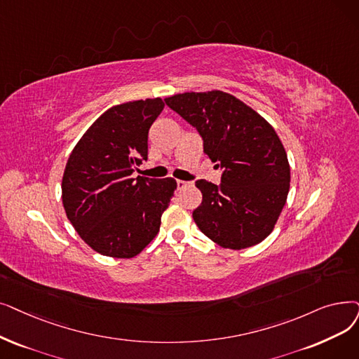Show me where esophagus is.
Masks as SVG:
<instances>
[{
	"mask_svg": "<svg viewBox=\"0 0 359 359\" xmlns=\"http://www.w3.org/2000/svg\"><path fill=\"white\" fill-rule=\"evenodd\" d=\"M176 183H177V189H184L186 186L191 184V182H186V180H176Z\"/></svg>",
	"mask_w": 359,
	"mask_h": 359,
	"instance_id": "esophagus-1",
	"label": "esophagus"
}]
</instances>
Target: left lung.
I'll list each match as a JSON object with an SVG mask.
<instances>
[{
	"instance_id": "1",
	"label": "left lung",
	"mask_w": 359,
	"mask_h": 359,
	"mask_svg": "<svg viewBox=\"0 0 359 359\" xmlns=\"http://www.w3.org/2000/svg\"><path fill=\"white\" fill-rule=\"evenodd\" d=\"M164 101L198 130L204 152L223 170L222 184L196 180L202 202L192 217L199 230L229 249L262 242L290 186L287 155L271 124L222 90L184 92Z\"/></svg>"
}]
</instances>
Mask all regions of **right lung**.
<instances>
[{"instance_id": "obj_1", "label": "right lung", "mask_w": 359, "mask_h": 359, "mask_svg": "<svg viewBox=\"0 0 359 359\" xmlns=\"http://www.w3.org/2000/svg\"><path fill=\"white\" fill-rule=\"evenodd\" d=\"M161 98L114 105L73 148L61 192L79 236L105 257L132 258L157 236L175 179L132 177L148 158V132L163 111Z\"/></svg>"}]
</instances>
